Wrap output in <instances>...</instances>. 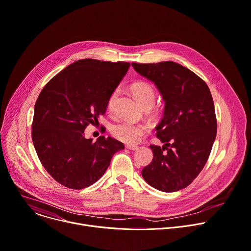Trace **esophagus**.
<instances>
[{
	"mask_svg": "<svg viewBox=\"0 0 251 251\" xmlns=\"http://www.w3.org/2000/svg\"><path fill=\"white\" fill-rule=\"evenodd\" d=\"M126 148L127 149H129V150H137L138 149V147L137 146H133V145H126Z\"/></svg>",
	"mask_w": 251,
	"mask_h": 251,
	"instance_id": "esophagus-1",
	"label": "esophagus"
}]
</instances>
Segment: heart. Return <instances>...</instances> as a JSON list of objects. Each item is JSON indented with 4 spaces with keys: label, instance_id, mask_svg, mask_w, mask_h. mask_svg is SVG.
<instances>
[{
    "label": "heart",
    "instance_id": "1",
    "mask_svg": "<svg viewBox=\"0 0 251 251\" xmlns=\"http://www.w3.org/2000/svg\"><path fill=\"white\" fill-rule=\"evenodd\" d=\"M132 92L136 99L144 108L146 106H153L155 102V91L146 83H135L132 86ZM118 96V90H115L108 99L107 108L112 111L115 106L116 98ZM148 132V127L144 124L133 123L131 121H122L114 125L111 129V133L114 137L127 144H136L143 135Z\"/></svg>",
    "mask_w": 251,
    "mask_h": 251
}]
</instances>
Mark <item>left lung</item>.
<instances>
[{"label":"left lung","mask_w":251,"mask_h":251,"mask_svg":"<svg viewBox=\"0 0 251 251\" xmlns=\"http://www.w3.org/2000/svg\"><path fill=\"white\" fill-rule=\"evenodd\" d=\"M134 70L153 82L165 103L156 135L164 145H151L152 162L143 168L149 185L163 192L187 187L198 176L212 149L217 122L210 90L186 67L165 61L132 63Z\"/></svg>","instance_id":"obj_1"}]
</instances>
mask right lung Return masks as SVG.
<instances>
[{
    "label": "right lung",
    "mask_w": 251,
    "mask_h": 251,
    "mask_svg": "<svg viewBox=\"0 0 251 251\" xmlns=\"http://www.w3.org/2000/svg\"><path fill=\"white\" fill-rule=\"evenodd\" d=\"M130 67L127 62L82 59L52 78L37 99L32 139L44 168L63 186L83 189L98 181L122 142H93L84 130L104 115L108 99Z\"/></svg>",
    "instance_id": "obj_1"
}]
</instances>
